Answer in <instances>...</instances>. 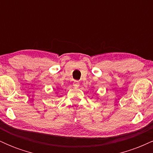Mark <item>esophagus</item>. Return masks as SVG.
Instances as JSON below:
<instances>
[{
	"label": "esophagus",
	"mask_w": 153,
	"mask_h": 153,
	"mask_svg": "<svg viewBox=\"0 0 153 153\" xmlns=\"http://www.w3.org/2000/svg\"><path fill=\"white\" fill-rule=\"evenodd\" d=\"M73 86H74L75 88H78L79 85H80V83H79V82L78 81V80H75L74 82H73Z\"/></svg>",
	"instance_id": "esophagus-1"
}]
</instances>
